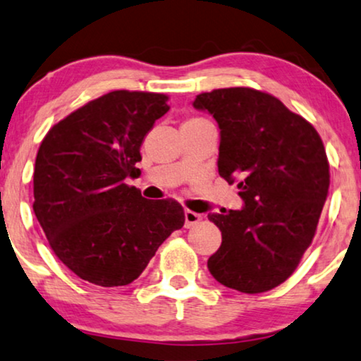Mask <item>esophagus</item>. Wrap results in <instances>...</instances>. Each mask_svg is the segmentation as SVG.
Listing matches in <instances>:
<instances>
[{"label": "esophagus", "instance_id": "1", "mask_svg": "<svg viewBox=\"0 0 361 361\" xmlns=\"http://www.w3.org/2000/svg\"><path fill=\"white\" fill-rule=\"evenodd\" d=\"M184 217H185V228H190V227H194L195 224H199L200 221H202V215L200 214H195V212H192V210H185L184 212Z\"/></svg>", "mask_w": 361, "mask_h": 361}]
</instances>
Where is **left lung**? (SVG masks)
Returning a JSON list of instances; mask_svg holds the SVG:
<instances>
[{
  "label": "left lung",
  "instance_id": "8db88e82",
  "mask_svg": "<svg viewBox=\"0 0 361 361\" xmlns=\"http://www.w3.org/2000/svg\"><path fill=\"white\" fill-rule=\"evenodd\" d=\"M194 107L221 129L219 174L235 182L242 210L209 214L222 243L207 267L219 283L262 293L285 282L310 247L329 195L330 167L315 128L252 87L202 92Z\"/></svg>",
  "mask_w": 361,
  "mask_h": 361
}]
</instances>
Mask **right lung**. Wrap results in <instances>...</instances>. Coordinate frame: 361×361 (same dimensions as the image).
Instances as JSON below:
<instances>
[{"label":"right lung","instance_id":"add662e5","mask_svg":"<svg viewBox=\"0 0 361 361\" xmlns=\"http://www.w3.org/2000/svg\"><path fill=\"white\" fill-rule=\"evenodd\" d=\"M166 94L112 91L49 129L35 164V210L56 257L79 279L121 287L142 274L159 245L184 226L172 199L147 200L140 144L169 106Z\"/></svg>","mask_w":361,"mask_h":361}]
</instances>
